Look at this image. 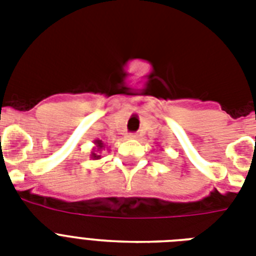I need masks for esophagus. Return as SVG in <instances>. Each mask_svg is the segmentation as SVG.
<instances>
[{
  "label": "esophagus",
  "mask_w": 256,
  "mask_h": 256,
  "mask_svg": "<svg viewBox=\"0 0 256 256\" xmlns=\"http://www.w3.org/2000/svg\"><path fill=\"white\" fill-rule=\"evenodd\" d=\"M128 138H130V140H136V138H138V136H136V132H130V134H128Z\"/></svg>",
  "instance_id": "1"
}]
</instances>
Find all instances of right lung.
I'll return each instance as SVG.
<instances>
[{"label": "right lung", "mask_w": 256, "mask_h": 256, "mask_svg": "<svg viewBox=\"0 0 256 256\" xmlns=\"http://www.w3.org/2000/svg\"><path fill=\"white\" fill-rule=\"evenodd\" d=\"M94 144H96V148H92L94 152H92V156H92V160H100V152L104 148V144L100 140H94Z\"/></svg>", "instance_id": "add662e5"}]
</instances>
